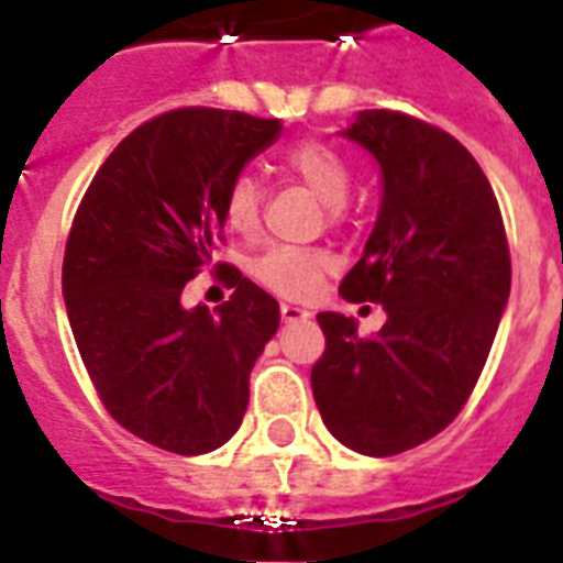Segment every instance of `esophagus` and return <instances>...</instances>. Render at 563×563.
<instances>
[{
	"label": "esophagus",
	"mask_w": 563,
	"mask_h": 563,
	"mask_svg": "<svg viewBox=\"0 0 563 563\" xmlns=\"http://www.w3.org/2000/svg\"><path fill=\"white\" fill-rule=\"evenodd\" d=\"M280 316L286 324H300V321H309V318H312V312L303 307H295V303H283Z\"/></svg>",
	"instance_id": "34e87169"
}]
</instances>
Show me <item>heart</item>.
Wrapping results in <instances>:
<instances>
[{"label": "heart", "mask_w": 563, "mask_h": 563, "mask_svg": "<svg viewBox=\"0 0 563 563\" xmlns=\"http://www.w3.org/2000/svg\"><path fill=\"white\" fill-rule=\"evenodd\" d=\"M286 169L298 175L327 203L330 219L342 216V203L351 195L353 175L335 148L324 143L295 145L286 154ZM224 221L239 236H251L260 228V184L251 172H242L230 180L228 195H224ZM333 265V254L321 247L277 245L256 260L254 274L256 280L283 298H307Z\"/></svg>", "instance_id": "b5f03b06"}]
</instances>
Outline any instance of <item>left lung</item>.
I'll use <instances>...</instances> for the list:
<instances>
[{
  "mask_svg": "<svg viewBox=\"0 0 563 563\" xmlns=\"http://www.w3.org/2000/svg\"><path fill=\"white\" fill-rule=\"evenodd\" d=\"M342 136L379 166L383 198L339 291L383 303L371 339L321 312L312 394L324 427L362 455H397L453 418L479 379L511 291L506 228L485 172L459 140L394 110H362Z\"/></svg>",
  "mask_w": 563,
  "mask_h": 563,
  "instance_id": "obj_1",
  "label": "left lung"
}]
</instances>
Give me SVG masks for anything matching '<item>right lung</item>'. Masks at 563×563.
Here are the masks:
<instances>
[{"label": "right lung", "mask_w": 563, "mask_h": 563, "mask_svg": "<svg viewBox=\"0 0 563 563\" xmlns=\"http://www.w3.org/2000/svg\"><path fill=\"white\" fill-rule=\"evenodd\" d=\"M280 131L239 110L163 113L113 148L75 212L64 300L84 368L128 432L169 453L228 444L280 327L277 300L233 265H219L233 295L216 316L180 300L212 263L230 180Z\"/></svg>", "instance_id": "1"}]
</instances>
